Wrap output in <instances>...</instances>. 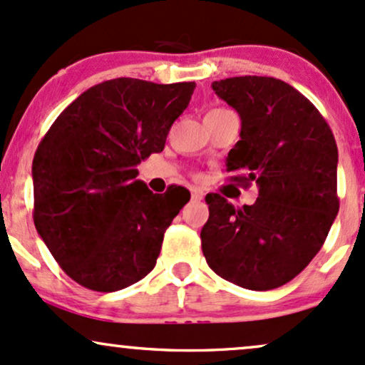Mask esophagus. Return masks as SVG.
<instances>
[{"label": "esophagus", "mask_w": 365, "mask_h": 365, "mask_svg": "<svg viewBox=\"0 0 365 365\" xmlns=\"http://www.w3.org/2000/svg\"><path fill=\"white\" fill-rule=\"evenodd\" d=\"M203 191H201V190H198V187H192V190H191V200L192 201H201V200H203Z\"/></svg>", "instance_id": "esophagus-1"}]
</instances>
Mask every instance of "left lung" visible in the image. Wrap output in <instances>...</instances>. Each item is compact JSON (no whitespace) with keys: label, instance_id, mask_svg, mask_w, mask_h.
I'll return each instance as SVG.
<instances>
[{"label":"left lung","instance_id":"left-lung-1","mask_svg":"<svg viewBox=\"0 0 365 365\" xmlns=\"http://www.w3.org/2000/svg\"><path fill=\"white\" fill-rule=\"evenodd\" d=\"M212 88L241 115V140L227 157L230 181L256 182L259 195L242 208L207 195L201 250L224 280L277 289L311 263L335 222V136L309 98L282 80L234 76Z\"/></svg>","mask_w":365,"mask_h":365}]
</instances>
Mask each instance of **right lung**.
Returning <instances> with one entry per match:
<instances>
[{
    "instance_id": "right-lung-1",
    "label": "right lung",
    "mask_w": 365,
    "mask_h": 365,
    "mask_svg": "<svg viewBox=\"0 0 365 365\" xmlns=\"http://www.w3.org/2000/svg\"><path fill=\"white\" fill-rule=\"evenodd\" d=\"M195 87L102 81L73 101L38 143L34 224L63 272L85 289L115 292L155 267L190 191L170 186L155 195L136 179V165L164 150Z\"/></svg>"
}]
</instances>
